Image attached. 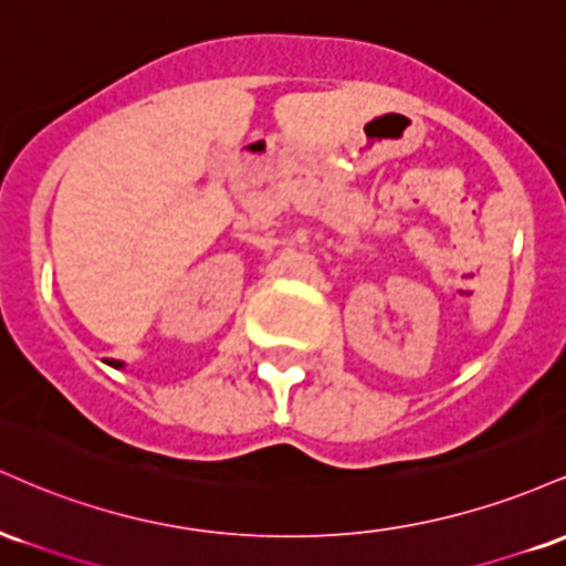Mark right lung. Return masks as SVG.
Masks as SVG:
<instances>
[{
    "mask_svg": "<svg viewBox=\"0 0 566 566\" xmlns=\"http://www.w3.org/2000/svg\"><path fill=\"white\" fill-rule=\"evenodd\" d=\"M112 365H114V367H122V361H112Z\"/></svg>",
    "mask_w": 566,
    "mask_h": 566,
    "instance_id": "1",
    "label": "right lung"
}]
</instances>
